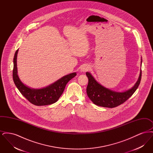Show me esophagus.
<instances>
[{
    "label": "esophagus",
    "instance_id": "obj_1",
    "mask_svg": "<svg viewBox=\"0 0 153 153\" xmlns=\"http://www.w3.org/2000/svg\"><path fill=\"white\" fill-rule=\"evenodd\" d=\"M89 70V66L88 65L82 66L81 68V71L82 72H85Z\"/></svg>",
    "mask_w": 153,
    "mask_h": 153
}]
</instances>
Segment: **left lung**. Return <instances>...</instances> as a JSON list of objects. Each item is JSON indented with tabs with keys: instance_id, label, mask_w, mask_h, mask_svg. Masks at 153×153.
I'll return each instance as SVG.
<instances>
[{
	"instance_id": "8db88e82",
	"label": "left lung",
	"mask_w": 153,
	"mask_h": 153,
	"mask_svg": "<svg viewBox=\"0 0 153 153\" xmlns=\"http://www.w3.org/2000/svg\"><path fill=\"white\" fill-rule=\"evenodd\" d=\"M142 62L141 60V64ZM86 75L88 78L87 94L90 100L97 105L114 108L123 104L135 92L141 80L142 71L140 69L138 80L134 87L123 92H115L103 87L89 72H87Z\"/></svg>"
}]
</instances>
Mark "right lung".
<instances>
[{
	"mask_svg": "<svg viewBox=\"0 0 153 153\" xmlns=\"http://www.w3.org/2000/svg\"><path fill=\"white\" fill-rule=\"evenodd\" d=\"M18 49L15 53L13 77L15 85L25 97L34 105H46L57 102L62 94L66 84L76 76V73L64 76L46 87L41 89L30 88L25 85L18 76L16 59Z\"/></svg>",
	"mask_w": 153,
	"mask_h": 153,
	"instance_id": "obj_1",
	"label": "right lung"
}]
</instances>
